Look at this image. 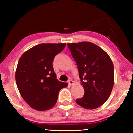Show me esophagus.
I'll use <instances>...</instances> for the list:
<instances>
[{
    "label": "esophagus",
    "instance_id": "1",
    "mask_svg": "<svg viewBox=\"0 0 133 133\" xmlns=\"http://www.w3.org/2000/svg\"><path fill=\"white\" fill-rule=\"evenodd\" d=\"M68 83L70 85H74V81H72V80H69V81H68Z\"/></svg>",
    "mask_w": 133,
    "mask_h": 133
}]
</instances>
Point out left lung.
<instances>
[{"instance_id":"obj_1","label":"left lung","mask_w":133,"mask_h":133,"mask_svg":"<svg viewBox=\"0 0 133 133\" xmlns=\"http://www.w3.org/2000/svg\"><path fill=\"white\" fill-rule=\"evenodd\" d=\"M76 62L84 96L76 101L83 108L94 110L110 97L113 88V63L108 54L90 42L67 43Z\"/></svg>"}]
</instances>
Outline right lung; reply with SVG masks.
Instances as JSON below:
<instances>
[{
  "mask_svg": "<svg viewBox=\"0 0 133 133\" xmlns=\"http://www.w3.org/2000/svg\"><path fill=\"white\" fill-rule=\"evenodd\" d=\"M66 43H41L20 57L15 78L22 97L34 110L43 111L52 108L60 90L68 86L56 79L52 61Z\"/></svg>",
  "mask_w": 133,
  "mask_h": 133,
  "instance_id": "1",
  "label": "right lung"
}]
</instances>
